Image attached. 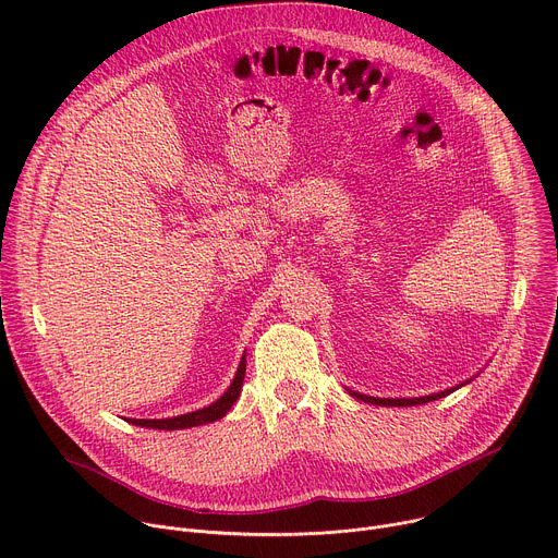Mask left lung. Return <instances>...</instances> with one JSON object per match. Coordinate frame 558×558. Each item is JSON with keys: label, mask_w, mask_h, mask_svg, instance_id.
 <instances>
[{"label": "left lung", "mask_w": 558, "mask_h": 558, "mask_svg": "<svg viewBox=\"0 0 558 558\" xmlns=\"http://www.w3.org/2000/svg\"><path fill=\"white\" fill-rule=\"evenodd\" d=\"M452 390H457V388H450V390H441V392H435V395H426V397H413V400H400V397H397V400H379V397H368V395H360V392H351L353 397H357V400H362V402H368V404H377V407H417V404H426V402H435V400H439V397H446V395H450Z\"/></svg>", "instance_id": "obj_1"}]
</instances>
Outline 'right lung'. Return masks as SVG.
Returning a JSON list of instances; mask_svg holds the SVG:
<instances>
[{
    "label": "right lung",
    "mask_w": 558,
    "mask_h": 558,
    "mask_svg": "<svg viewBox=\"0 0 558 558\" xmlns=\"http://www.w3.org/2000/svg\"><path fill=\"white\" fill-rule=\"evenodd\" d=\"M243 379H245V357L241 360V366H238V373H235L231 386L225 390L220 400H216L207 409H201V411H194L187 415H179V417H170V420H128V422L143 426V428H158V430H179V428H192V426L216 422V420L225 417L227 411L238 400V395H241V388H243Z\"/></svg>",
    "instance_id": "right-lung-1"
}]
</instances>
